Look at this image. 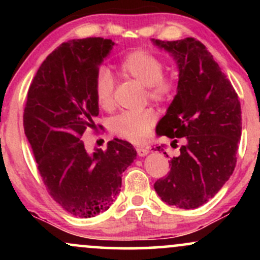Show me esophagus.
<instances>
[{
    "instance_id": "1",
    "label": "esophagus",
    "mask_w": 260,
    "mask_h": 260,
    "mask_svg": "<svg viewBox=\"0 0 260 260\" xmlns=\"http://www.w3.org/2000/svg\"><path fill=\"white\" fill-rule=\"evenodd\" d=\"M136 150L139 156H145V155L149 154V148H145V147H137Z\"/></svg>"
}]
</instances>
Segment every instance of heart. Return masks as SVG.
<instances>
[{"instance_id": "b5f03b06", "label": "heart", "mask_w": 260, "mask_h": 260, "mask_svg": "<svg viewBox=\"0 0 260 260\" xmlns=\"http://www.w3.org/2000/svg\"><path fill=\"white\" fill-rule=\"evenodd\" d=\"M121 73L133 78L148 88L149 99L164 103L171 99L175 83L164 77V62L154 53L145 50H136L122 59ZM115 80L111 72L101 68L95 78V96L100 107L111 110L113 107ZM156 116L153 110L145 109L138 112H123L110 122V131L113 136L132 143L143 142L154 126Z\"/></svg>"}]
</instances>
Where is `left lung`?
I'll return each mask as SVG.
<instances>
[{
    "mask_svg": "<svg viewBox=\"0 0 260 260\" xmlns=\"http://www.w3.org/2000/svg\"><path fill=\"white\" fill-rule=\"evenodd\" d=\"M151 41L169 52L178 68L177 94L156 133L172 139L171 147H177L178 138L183 142L180 154L170 161L168 176L154 188L169 205L196 209L213 198L234 172L242 131L241 104L201 41Z\"/></svg>",
    "mask_w": 260,
    "mask_h": 260,
    "instance_id": "left-lung-1",
    "label": "left lung"
}]
</instances>
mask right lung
I'll return each mask as SVG.
<instances>
[{"instance_id":"right-lung-1","label":"right lung","mask_w":260,"mask_h":260,"mask_svg":"<svg viewBox=\"0 0 260 260\" xmlns=\"http://www.w3.org/2000/svg\"><path fill=\"white\" fill-rule=\"evenodd\" d=\"M112 40L86 38L58 46L39 67L28 91L24 132L38 170L53 201L79 217L111 207L122 174L137 157L131 143L115 138L88 153L82 136L99 115L95 78Z\"/></svg>"}]
</instances>
